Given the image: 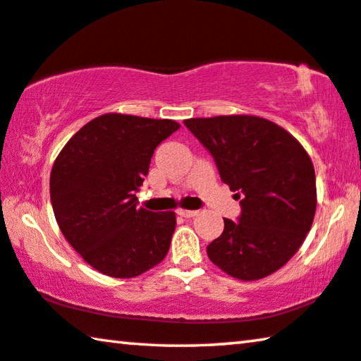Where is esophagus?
Segmentation results:
<instances>
[{
  "mask_svg": "<svg viewBox=\"0 0 361 361\" xmlns=\"http://www.w3.org/2000/svg\"><path fill=\"white\" fill-rule=\"evenodd\" d=\"M176 214H178L180 217L191 219V217H196V215H197V211H183V209H180V211H176Z\"/></svg>",
  "mask_w": 361,
  "mask_h": 361,
  "instance_id": "esophagus-1",
  "label": "esophagus"
}]
</instances>
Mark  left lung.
<instances>
[{"instance_id":"8db88e82","label":"left lung","mask_w":361,"mask_h":361,"mask_svg":"<svg viewBox=\"0 0 361 361\" xmlns=\"http://www.w3.org/2000/svg\"><path fill=\"white\" fill-rule=\"evenodd\" d=\"M185 126L214 157L235 199L238 219L207 256L224 272L257 281L281 269L298 251L316 212V176L310 155L292 134L259 116L191 118Z\"/></svg>"}]
</instances>
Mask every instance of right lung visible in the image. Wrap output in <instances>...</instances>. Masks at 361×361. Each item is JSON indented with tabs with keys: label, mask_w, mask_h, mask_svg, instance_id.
Wrapping results in <instances>:
<instances>
[{
	"label": "right lung",
	"mask_w": 361,
	"mask_h": 361,
	"mask_svg": "<svg viewBox=\"0 0 361 361\" xmlns=\"http://www.w3.org/2000/svg\"><path fill=\"white\" fill-rule=\"evenodd\" d=\"M180 125L121 113L89 121L58 155L50 175L53 212L64 238L105 276L131 279L169 252L175 212L137 209L136 192L155 147Z\"/></svg>",
	"instance_id": "right-lung-1"
}]
</instances>
